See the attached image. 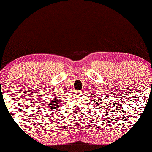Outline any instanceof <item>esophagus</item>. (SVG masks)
<instances>
[{
    "instance_id": "1",
    "label": "esophagus",
    "mask_w": 152,
    "mask_h": 152,
    "mask_svg": "<svg viewBox=\"0 0 152 152\" xmlns=\"http://www.w3.org/2000/svg\"><path fill=\"white\" fill-rule=\"evenodd\" d=\"M75 95H80V94H82V91H75Z\"/></svg>"
}]
</instances>
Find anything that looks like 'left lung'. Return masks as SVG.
Masks as SVG:
<instances>
[{
  "mask_svg": "<svg viewBox=\"0 0 152 152\" xmlns=\"http://www.w3.org/2000/svg\"><path fill=\"white\" fill-rule=\"evenodd\" d=\"M96 101H97V102H96L95 100H93V102H96V104H98V102H99V100H98V99H96ZM99 104H100V103H99ZM101 108V107H100Z\"/></svg>",
  "mask_w": 152,
  "mask_h": 152,
  "instance_id": "8db88e82",
  "label": "left lung"
}]
</instances>
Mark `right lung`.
Here are the masks:
<instances>
[{
    "mask_svg": "<svg viewBox=\"0 0 152 152\" xmlns=\"http://www.w3.org/2000/svg\"><path fill=\"white\" fill-rule=\"evenodd\" d=\"M60 102H61V100H59L57 98H55V97H53V99H51V100L48 103V106L47 107V109L50 110L51 111H53V110L59 109V106L61 104Z\"/></svg>",
    "mask_w": 152,
    "mask_h": 152,
    "instance_id": "add662e5",
    "label": "right lung"
}]
</instances>
